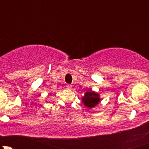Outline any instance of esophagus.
Here are the masks:
<instances>
[{"label":"esophagus","instance_id":"esophagus-1","mask_svg":"<svg viewBox=\"0 0 149 149\" xmlns=\"http://www.w3.org/2000/svg\"><path fill=\"white\" fill-rule=\"evenodd\" d=\"M66 88H67L68 89H71L72 86L70 85V84H67V85H66Z\"/></svg>","mask_w":149,"mask_h":149}]
</instances>
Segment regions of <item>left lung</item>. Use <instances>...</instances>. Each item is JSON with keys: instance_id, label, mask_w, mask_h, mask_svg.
Masks as SVG:
<instances>
[{"instance_id": "obj_1", "label": "left lung", "mask_w": 149, "mask_h": 149, "mask_svg": "<svg viewBox=\"0 0 149 149\" xmlns=\"http://www.w3.org/2000/svg\"><path fill=\"white\" fill-rule=\"evenodd\" d=\"M100 102V94L92 91L91 88H88V90H87L86 92L84 94V97H82V102L84 103V106L89 109L97 106Z\"/></svg>"}]
</instances>
